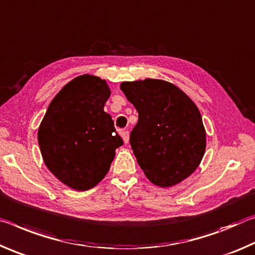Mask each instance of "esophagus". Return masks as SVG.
<instances>
[{"instance_id": "obj_1", "label": "esophagus", "mask_w": 255, "mask_h": 255, "mask_svg": "<svg viewBox=\"0 0 255 255\" xmlns=\"http://www.w3.org/2000/svg\"><path fill=\"white\" fill-rule=\"evenodd\" d=\"M121 134H122L124 142L128 143V137H130V135H128V131H122V132H121Z\"/></svg>"}]
</instances>
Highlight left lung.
<instances>
[{"label":"left lung","instance_id":"left-lung-1","mask_svg":"<svg viewBox=\"0 0 255 255\" xmlns=\"http://www.w3.org/2000/svg\"><path fill=\"white\" fill-rule=\"evenodd\" d=\"M139 113L130 143L141 169L161 187L178 184L198 168L206 150V131L195 104L164 80L121 83Z\"/></svg>","mask_w":255,"mask_h":255}]
</instances>
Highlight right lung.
<instances>
[{"instance_id":"obj_1","label":"right lung","mask_w":255,"mask_h":255,"mask_svg":"<svg viewBox=\"0 0 255 255\" xmlns=\"http://www.w3.org/2000/svg\"><path fill=\"white\" fill-rule=\"evenodd\" d=\"M111 96L105 80L83 74L49 104L38 130L45 165L65 185L89 190L105 177L123 144L104 106Z\"/></svg>"}]
</instances>
